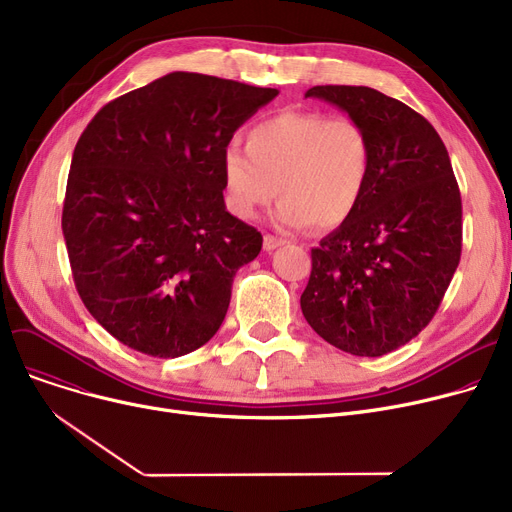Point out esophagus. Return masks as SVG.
Returning a JSON list of instances; mask_svg holds the SVG:
<instances>
[{
  "label": "esophagus",
  "instance_id": "obj_1",
  "mask_svg": "<svg viewBox=\"0 0 512 512\" xmlns=\"http://www.w3.org/2000/svg\"><path fill=\"white\" fill-rule=\"evenodd\" d=\"M282 245H286L284 238H278V236H272V234H265L263 236V249L265 251H276Z\"/></svg>",
  "mask_w": 512,
  "mask_h": 512
}]
</instances>
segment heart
<instances>
[{"instance_id":"heart-1","label":"heart","mask_w":512,"mask_h":512,"mask_svg":"<svg viewBox=\"0 0 512 512\" xmlns=\"http://www.w3.org/2000/svg\"><path fill=\"white\" fill-rule=\"evenodd\" d=\"M373 166L367 130L351 118L319 112H282L247 132V149L222 151V180L230 211L251 220L282 199L276 222L284 228L332 230L353 218Z\"/></svg>"}]
</instances>
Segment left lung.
Returning <instances> with one entry per match:
<instances>
[{"mask_svg":"<svg viewBox=\"0 0 512 512\" xmlns=\"http://www.w3.org/2000/svg\"><path fill=\"white\" fill-rule=\"evenodd\" d=\"M369 134L373 166L353 218L311 251L309 326L344 353L382 357L436 315L461 261L463 207L436 128L369 87H313Z\"/></svg>","mask_w":512,"mask_h":512,"instance_id":"left-lung-1","label":"left lung"}]
</instances>
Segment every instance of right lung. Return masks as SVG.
I'll return each instance as SVG.
<instances>
[{
	"label": "right lung",
	"mask_w": 512,
	"mask_h": 512,
	"mask_svg": "<svg viewBox=\"0 0 512 512\" xmlns=\"http://www.w3.org/2000/svg\"><path fill=\"white\" fill-rule=\"evenodd\" d=\"M278 89L170 72L95 114L74 147L62 230L89 313L174 359L220 330L263 236L226 209L222 151Z\"/></svg>",
	"instance_id": "obj_1"
}]
</instances>
